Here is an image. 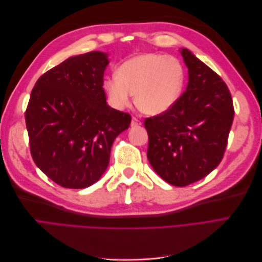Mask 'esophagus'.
Returning a JSON list of instances; mask_svg holds the SVG:
<instances>
[{
    "label": "esophagus",
    "mask_w": 262,
    "mask_h": 262,
    "mask_svg": "<svg viewBox=\"0 0 262 262\" xmlns=\"http://www.w3.org/2000/svg\"><path fill=\"white\" fill-rule=\"evenodd\" d=\"M142 123H141V121L139 120L138 118H136V117H133L132 118V121H131V126H139V125H141Z\"/></svg>",
    "instance_id": "obj_1"
}]
</instances>
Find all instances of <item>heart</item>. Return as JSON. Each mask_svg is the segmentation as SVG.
Returning <instances> with one entry per match:
<instances>
[{
  "instance_id": "heart-1",
  "label": "heart",
  "mask_w": 262,
  "mask_h": 262,
  "mask_svg": "<svg viewBox=\"0 0 262 262\" xmlns=\"http://www.w3.org/2000/svg\"><path fill=\"white\" fill-rule=\"evenodd\" d=\"M186 72L175 57L161 53H143L123 62L104 82L110 105L124 109L131 102V94L142 113L160 115L167 112L184 91Z\"/></svg>"
}]
</instances>
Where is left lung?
<instances>
[{"mask_svg": "<svg viewBox=\"0 0 262 262\" xmlns=\"http://www.w3.org/2000/svg\"><path fill=\"white\" fill-rule=\"evenodd\" d=\"M187 90L167 112L146 118L147 158L168 184L185 187L204 178L224 156L234 119L231 93L212 69L187 49Z\"/></svg>", "mask_w": 262, "mask_h": 262, "instance_id": "8db88e82", "label": "left lung"}]
</instances>
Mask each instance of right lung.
Masks as SVG:
<instances>
[{
    "label": "right lung",
    "mask_w": 262,
    "mask_h": 262,
    "mask_svg": "<svg viewBox=\"0 0 262 262\" xmlns=\"http://www.w3.org/2000/svg\"><path fill=\"white\" fill-rule=\"evenodd\" d=\"M107 54L71 57L38 78L25 112L31 157L55 184L83 189L108 167L115 139L131 116L106 102Z\"/></svg>",
    "instance_id": "obj_1"
}]
</instances>
